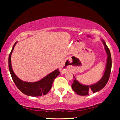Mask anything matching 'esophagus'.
Returning <instances> with one entry per match:
<instances>
[{
	"mask_svg": "<svg viewBox=\"0 0 120 120\" xmlns=\"http://www.w3.org/2000/svg\"><path fill=\"white\" fill-rule=\"evenodd\" d=\"M60 71L61 73H65L67 72V70L65 68H64V67H63V66H61L60 68Z\"/></svg>",
	"mask_w": 120,
	"mask_h": 120,
	"instance_id": "obj_1",
	"label": "esophagus"
}]
</instances>
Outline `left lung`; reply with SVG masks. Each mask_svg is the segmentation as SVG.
I'll return each instance as SVG.
<instances>
[{"instance_id": "obj_1", "label": "left lung", "mask_w": 120, "mask_h": 120, "mask_svg": "<svg viewBox=\"0 0 120 120\" xmlns=\"http://www.w3.org/2000/svg\"><path fill=\"white\" fill-rule=\"evenodd\" d=\"M102 42L104 47H105L106 52H107V54L108 55L106 68L104 75H103L101 79L98 83L94 84V85H90V86H85V85H82V84L79 83L76 80V79L74 77V79L72 85H71V88L75 93L79 95H88L90 91H92L94 93L99 91L105 86L109 80L110 74H111V68H112V59H111V52H110L109 49L106 45L105 42L104 41H102Z\"/></svg>"}]
</instances>
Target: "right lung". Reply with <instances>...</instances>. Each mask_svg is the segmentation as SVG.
Listing matches in <instances>:
<instances>
[{
    "label": "right lung",
    "mask_w": 120,
    "mask_h": 120,
    "mask_svg": "<svg viewBox=\"0 0 120 120\" xmlns=\"http://www.w3.org/2000/svg\"><path fill=\"white\" fill-rule=\"evenodd\" d=\"M15 43L13 46L12 51H11L8 58V67L12 78L16 86L18 89L24 94L31 96H41L45 95L51 89L53 81L57 75L60 73L59 69L51 73L49 75L45 77L43 79L38 82H27L21 81L15 75L12 68L11 65V54L14 49V47L16 45Z\"/></svg>",
    "instance_id": "1"
}]
</instances>
